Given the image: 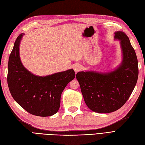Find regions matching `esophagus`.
<instances>
[{"label": "esophagus", "mask_w": 145, "mask_h": 145, "mask_svg": "<svg viewBox=\"0 0 145 145\" xmlns=\"http://www.w3.org/2000/svg\"><path fill=\"white\" fill-rule=\"evenodd\" d=\"M82 66L80 65H78V64L75 65V66H74V71H75L76 72L80 71V70L82 69Z\"/></svg>", "instance_id": "esophagus-1"}]
</instances>
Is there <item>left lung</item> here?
I'll list each match as a JSON object with an SVG mask.
<instances>
[{"instance_id":"1","label":"left lung","mask_w":145,"mask_h":145,"mask_svg":"<svg viewBox=\"0 0 145 145\" xmlns=\"http://www.w3.org/2000/svg\"><path fill=\"white\" fill-rule=\"evenodd\" d=\"M120 41L122 60L112 71H80L76 78L87 106L98 113H109L120 109L128 100L138 76L137 56L129 39L123 31H116Z\"/></svg>"}]
</instances>
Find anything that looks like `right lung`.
Instances as JSON below:
<instances>
[{
	"instance_id": "right-lung-1",
	"label": "right lung",
	"mask_w": 145,
	"mask_h": 145,
	"mask_svg": "<svg viewBox=\"0 0 145 145\" xmlns=\"http://www.w3.org/2000/svg\"><path fill=\"white\" fill-rule=\"evenodd\" d=\"M25 34L17 37L8 65V85L13 99L33 115L48 117L57 112L60 97L68 83L75 78L73 69L39 76L26 69L20 58L19 46Z\"/></svg>"
}]
</instances>
